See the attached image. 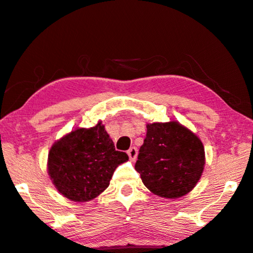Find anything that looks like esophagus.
Instances as JSON below:
<instances>
[{
	"label": "esophagus",
	"mask_w": 253,
	"mask_h": 253,
	"mask_svg": "<svg viewBox=\"0 0 253 253\" xmlns=\"http://www.w3.org/2000/svg\"><path fill=\"white\" fill-rule=\"evenodd\" d=\"M127 155H129L130 160L132 161V162H134L135 159H137V155H138V149L135 147H131L129 151H127Z\"/></svg>",
	"instance_id": "obj_1"
}]
</instances>
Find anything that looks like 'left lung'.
<instances>
[{
	"mask_svg": "<svg viewBox=\"0 0 253 253\" xmlns=\"http://www.w3.org/2000/svg\"><path fill=\"white\" fill-rule=\"evenodd\" d=\"M134 169L153 194L178 199L199 182L206 166L201 139L178 121L148 123Z\"/></svg>",
	"mask_w": 253,
	"mask_h": 253,
	"instance_id": "left-lung-1",
	"label": "left lung"
}]
</instances>
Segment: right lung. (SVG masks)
<instances>
[{
  "mask_svg": "<svg viewBox=\"0 0 253 253\" xmlns=\"http://www.w3.org/2000/svg\"><path fill=\"white\" fill-rule=\"evenodd\" d=\"M129 160L115 151L101 121L90 129L78 127L51 146L47 173L61 195L73 202L96 199L109 186L120 164Z\"/></svg>",
  "mask_w": 253,
  "mask_h": 253,
  "instance_id": "obj_1",
  "label": "right lung"
}]
</instances>
